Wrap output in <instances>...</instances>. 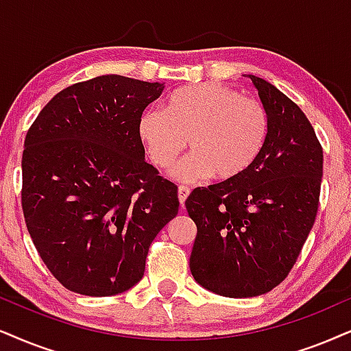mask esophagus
Segmentation results:
<instances>
[{
  "label": "esophagus",
  "instance_id": "obj_1",
  "mask_svg": "<svg viewBox=\"0 0 351 351\" xmlns=\"http://www.w3.org/2000/svg\"><path fill=\"white\" fill-rule=\"evenodd\" d=\"M189 193H191V189L186 188V186H180L178 188V199H180L181 207H184V202H186V199H188Z\"/></svg>",
  "mask_w": 351,
  "mask_h": 351
}]
</instances>
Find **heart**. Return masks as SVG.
Listing matches in <instances>:
<instances>
[{"label": "heart", "instance_id": "obj_1", "mask_svg": "<svg viewBox=\"0 0 351 351\" xmlns=\"http://www.w3.org/2000/svg\"><path fill=\"white\" fill-rule=\"evenodd\" d=\"M267 132V112L259 101L215 82L178 88L165 110L149 108L139 121V136L157 167H170L189 145L193 154L171 170L183 183L243 175L263 152Z\"/></svg>", "mask_w": 351, "mask_h": 351}]
</instances>
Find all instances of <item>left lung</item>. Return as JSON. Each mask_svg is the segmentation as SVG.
I'll return each instance as SVG.
<instances>
[{"mask_svg": "<svg viewBox=\"0 0 351 351\" xmlns=\"http://www.w3.org/2000/svg\"><path fill=\"white\" fill-rule=\"evenodd\" d=\"M247 77L269 118L263 152L243 175L194 189L184 204L197 227L191 274L228 298L285 280L316 220L322 181V147L306 114L272 84Z\"/></svg>", "mask_w": 351, "mask_h": 351, "instance_id": "8db88e82", "label": "left lung"}]
</instances>
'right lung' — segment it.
<instances>
[{"label":"right lung","instance_id":"right-lung-1","mask_svg":"<svg viewBox=\"0 0 351 351\" xmlns=\"http://www.w3.org/2000/svg\"><path fill=\"white\" fill-rule=\"evenodd\" d=\"M165 84L106 74L56 94L25 136L22 212L53 277L86 296L143 278L178 188L145 162L139 121Z\"/></svg>","mask_w":351,"mask_h":351}]
</instances>
